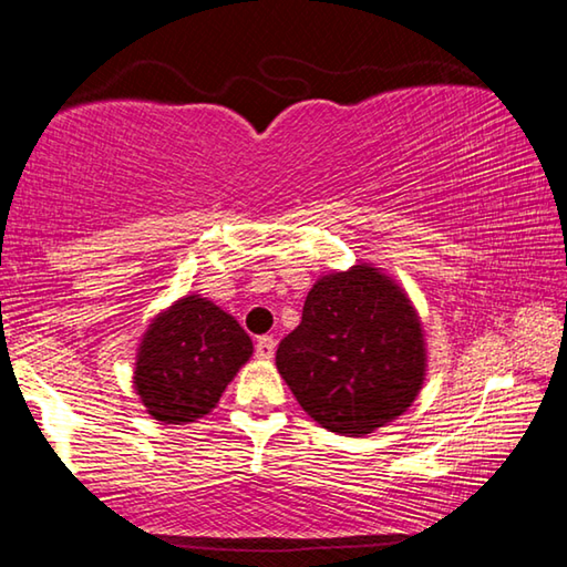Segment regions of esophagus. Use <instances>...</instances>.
<instances>
[{"label":"esophagus","mask_w":567,"mask_h":567,"mask_svg":"<svg viewBox=\"0 0 567 567\" xmlns=\"http://www.w3.org/2000/svg\"><path fill=\"white\" fill-rule=\"evenodd\" d=\"M255 352H257V358H260V360H270L275 354V338H272V334H262V338L257 340V344H255Z\"/></svg>","instance_id":"obj_1"}]
</instances>
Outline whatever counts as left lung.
<instances>
[{"mask_svg": "<svg viewBox=\"0 0 567 567\" xmlns=\"http://www.w3.org/2000/svg\"><path fill=\"white\" fill-rule=\"evenodd\" d=\"M277 370L324 430L362 437L402 415L425 380V338L402 287L378 267L320 277Z\"/></svg>", "mask_w": 567, "mask_h": 567, "instance_id": "obj_1", "label": "left lung"}]
</instances>
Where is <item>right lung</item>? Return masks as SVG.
Segmentation results:
<instances>
[{
  "instance_id": "obj_1",
  "label": "right lung",
  "mask_w": 567,
  "mask_h": 567,
  "mask_svg": "<svg viewBox=\"0 0 567 567\" xmlns=\"http://www.w3.org/2000/svg\"><path fill=\"white\" fill-rule=\"evenodd\" d=\"M252 354L239 322L199 295L159 312L137 350L134 390L165 425L205 417Z\"/></svg>"
}]
</instances>
